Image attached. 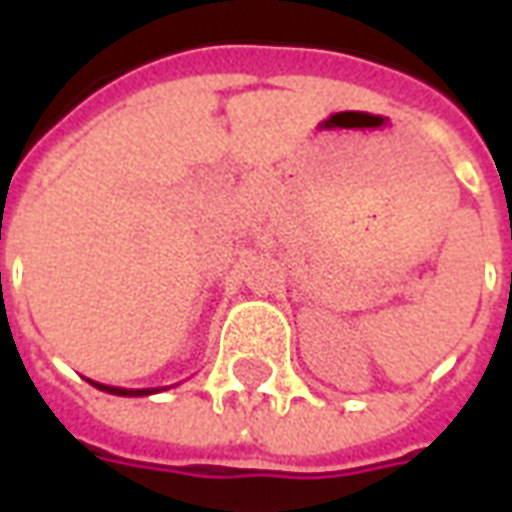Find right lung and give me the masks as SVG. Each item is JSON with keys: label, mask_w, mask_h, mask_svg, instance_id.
<instances>
[{"label": "right lung", "mask_w": 512, "mask_h": 512, "mask_svg": "<svg viewBox=\"0 0 512 512\" xmlns=\"http://www.w3.org/2000/svg\"><path fill=\"white\" fill-rule=\"evenodd\" d=\"M90 381V378H87ZM95 389L101 392H109V395H120V397H145V395H156V392H164L169 386H150V389H123V386H109V384H98V381H90Z\"/></svg>", "instance_id": "1"}]
</instances>
